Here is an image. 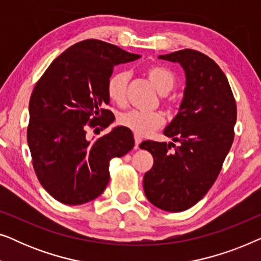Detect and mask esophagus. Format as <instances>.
Instances as JSON below:
<instances>
[{
	"mask_svg": "<svg viewBox=\"0 0 261 261\" xmlns=\"http://www.w3.org/2000/svg\"><path fill=\"white\" fill-rule=\"evenodd\" d=\"M142 139L140 137H138V135H135V148H139V145L141 144Z\"/></svg>",
	"mask_w": 261,
	"mask_h": 261,
	"instance_id": "34e87169",
	"label": "esophagus"
}]
</instances>
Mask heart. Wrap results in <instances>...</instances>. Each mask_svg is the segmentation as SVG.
Returning a JSON list of instances; mask_svg holds the SVG:
<instances>
[{
    "label": "heart",
    "mask_w": 261,
    "mask_h": 261,
    "mask_svg": "<svg viewBox=\"0 0 261 261\" xmlns=\"http://www.w3.org/2000/svg\"><path fill=\"white\" fill-rule=\"evenodd\" d=\"M148 80L156 89L159 94L165 95L176 85V77L171 71L160 66L148 67L146 71ZM129 81V73L127 71H117L109 77L107 82V94L112 102L116 105H123L126 101L127 84ZM121 126L128 128L139 137H145L155 130L164 123V116L159 112H140L129 110L121 114L119 117Z\"/></svg>",
    "instance_id": "1"
}]
</instances>
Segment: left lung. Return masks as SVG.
<instances>
[{
    "instance_id": "left-lung-1",
    "label": "left lung",
    "mask_w": 261,
    "mask_h": 261,
    "mask_svg": "<svg viewBox=\"0 0 261 261\" xmlns=\"http://www.w3.org/2000/svg\"><path fill=\"white\" fill-rule=\"evenodd\" d=\"M158 58L178 63L185 73L179 109L164 129L179 145L140 144L154 159L144 176V191L156 208L177 213L202 199L219 176L234 140L237 103L226 74L203 53L187 48Z\"/></svg>"
}]
</instances>
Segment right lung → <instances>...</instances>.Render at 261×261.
<instances>
[{"instance_id":"obj_1","label":"right lung","mask_w":261,"mask_h":261,"mask_svg":"<svg viewBox=\"0 0 261 261\" xmlns=\"http://www.w3.org/2000/svg\"><path fill=\"white\" fill-rule=\"evenodd\" d=\"M108 42H77L52 62L30 99L27 141L34 171L57 201L69 205L97 198L109 181V162L134 147L130 129L117 126L88 139L89 126L108 127L107 82L114 67L140 58Z\"/></svg>"}]
</instances>
